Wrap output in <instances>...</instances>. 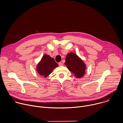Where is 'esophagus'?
Listing matches in <instances>:
<instances>
[{"instance_id":"esophagus-1","label":"esophagus","mask_w":123,"mask_h":123,"mask_svg":"<svg viewBox=\"0 0 123 123\" xmlns=\"http://www.w3.org/2000/svg\"><path fill=\"white\" fill-rule=\"evenodd\" d=\"M59 66H62V62H60L59 63Z\"/></svg>"}]
</instances>
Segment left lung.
<instances>
[{
	"instance_id": "8db88e82",
	"label": "left lung",
	"mask_w": 123,
	"mask_h": 123,
	"mask_svg": "<svg viewBox=\"0 0 123 123\" xmlns=\"http://www.w3.org/2000/svg\"><path fill=\"white\" fill-rule=\"evenodd\" d=\"M65 65L77 78L82 77L86 69L85 64L76 54L69 53L66 55Z\"/></svg>"
}]
</instances>
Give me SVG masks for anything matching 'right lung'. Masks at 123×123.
<instances>
[{"instance_id":"1","label":"right lung","mask_w":123,"mask_h":123,"mask_svg":"<svg viewBox=\"0 0 123 123\" xmlns=\"http://www.w3.org/2000/svg\"><path fill=\"white\" fill-rule=\"evenodd\" d=\"M58 66V64L55 62L53 58L48 55H44L38 64L37 71L41 76L46 78L55 67Z\"/></svg>"}]
</instances>
